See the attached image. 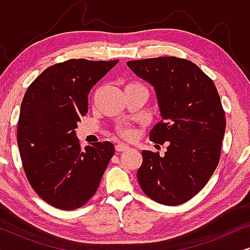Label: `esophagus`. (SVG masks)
<instances>
[{
	"instance_id": "obj_1",
	"label": "esophagus",
	"mask_w": 250,
	"mask_h": 250,
	"mask_svg": "<svg viewBox=\"0 0 250 250\" xmlns=\"http://www.w3.org/2000/svg\"><path fill=\"white\" fill-rule=\"evenodd\" d=\"M128 149H129V146H127L126 145H123V143H118V145H116V151L117 152L127 151Z\"/></svg>"
}]
</instances>
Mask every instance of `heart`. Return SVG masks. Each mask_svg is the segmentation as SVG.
Masks as SVG:
<instances>
[{
  "label": "heart",
  "instance_id": "b5f03b06",
  "mask_svg": "<svg viewBox=\"0 0 250 250\" xmlns=\"http://www.w3.org/2000/svg\"><path fill=\"white\" fill-rule=\"evenodd\" d=\"M118 133L119 135L122 136V138L124 139H133V136H134V131L131 128H127V127H119L118 128Z\"/></svg>",
  "mask_w": 250,
  "mask_h": 250
}]
</instances>
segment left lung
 Returning a JSON list of instances; mask_svg holds the SVG:
<instances>
[{"instance_id":"obj_1","label":"left lung","mask_w":250,"mask_h":250,"mask_svg":"<svg viewBox=\"0 0 250 250\" xmlns=\"http://www.w3.org/2000/svg\"><path fill=\"white\" fill-rule=\"evenodd\" d=\"M126 63L155 88L162 121L149 136L167 145L164 157L142 151L140 187L156 203H187L206 186L220 163L227 122L214 82L196 63L176 57Z\"/></svg>"}]
</instances>
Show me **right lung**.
<instances>
[{
	"label": "right lung",
	"instance_id": "1",
	"mask_svg": "<svg viewBox=\"0 0 250 250\" xmlns=\"http://www.w3.org/2000/svg\"><path fill=\"white\" fill-rule=\"evenodd\" d=\"M118 60L70 59L46 68L27 88L17 141L27 180L51 206L74 210L97 192L115 146L104 141L82 150L77 122L88 93Z\"/></svg>",
	"mask_w": 250,
	"mask_h": 250
}]
</instances>
